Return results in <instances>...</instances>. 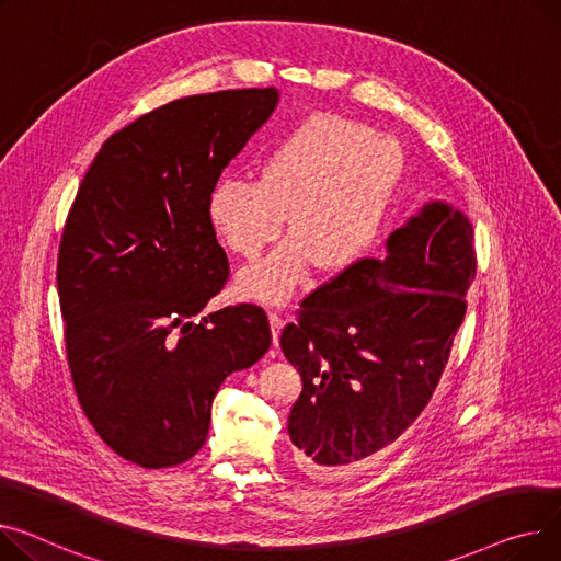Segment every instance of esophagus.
<instances>
[{
    "label": "esophagus",
    "instance_id": "obj_1",
    "mask_svg": "<svg viewBox=\"0 0 561 561\" xmlns=\"http://www.w3.org/2000/svg\"><path fill=\"white\" fill-rule=\"evenodd\" d=\"M268 322H271V331H273V343L277 345V343H279L282 327H284V318H282V313L271 311V313H268Z\"/></svg>",
    "mask_w": 561,
    "mask_h": 561
}]
</instances>
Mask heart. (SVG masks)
Wrapping results in <instances>:
<instances>
[{
	"label": "heart",
	"instance_id": "b5f03b06",
	"mask_svg": "<svg viewBox=\"0 0 561 561\" xmlns=\"http://www.w3.org/2000/svg\"><path fill=\"white\" fill-rule=\"evenodd\" d=\"M401 171L403 148L394 137L316 115L273 148L259 180H218L207 196V218L234 254L254 259L282 234L289 211L288 239L239 273V295L282 305L316 264L324 273L356 264L379 232Z\"/></svg>",
	"mask_w": 561,
	"mask_h": 561
}]
</instances>
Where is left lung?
<instances>
[{"label":"left lung","mask_w":561,"mask_h":561,"mask_svg":"<svg viewBox=\"0 0 561 561\" xmlns=\"http://www.w3.org/2000/svg\"><path fill=\"white\" fill-rule=\"evenodd\" d=\"M476 277L473 228L442 201L313 290L282 331L302 377L288 415L293 456L313 473L347 471L392 444L431 401Z\"/></svg>","instance_id":"1"}]
</instances>
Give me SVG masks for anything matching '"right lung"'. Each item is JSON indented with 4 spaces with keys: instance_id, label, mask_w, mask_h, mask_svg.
<instances>
[{
    "instance_id": "right-lung-1",
    "label": "right lung",
    "mask_w": 561,
    "mask_h": 561,
    "mask_svg": "<svg viewBox=\"0 0 561 561\" xmlns=\"http://www.w3.org/2000/svg\"><path fill=\"white\" fill-rule=\"evenodd\" d=\"M277 101L250 88L146 112L105 139L69 209L56 279L73 390L144 469L194 458L220 383L271 347L261 307L194 318L230 277L207 196Z\"/></svg>"
}]
</instances>
